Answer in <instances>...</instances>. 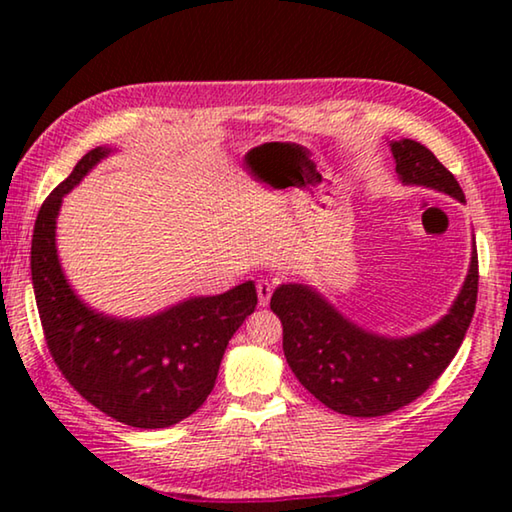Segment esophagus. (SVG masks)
I'll return each instance as SVG.
<instances>
[{"label": "esophagus", "instance_id": "34e87169", "mask_svg": "<svg viewBox=\"0 0 512 512\" xmlns=\"http://www.w3.org/2000/svg\"><path fill=\"white\" fill-rule=\"evenodd\" d=\"M257 296H259V307H266L268 300L273 296V282L271 280H259L257 282Z\"/></svg>", "mask_w": 512, "mask_h": 512}]
</instances>
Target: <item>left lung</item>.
<instances>
[{"instance_id":"8db88e82","label":"left lung","mask_w":512,"mask_h":512,"mask_svg":"<svg viewBox=\"0 0 512 512\" xmlns=\"http://www.w3.org/2000/svg\"><path fill=\"white\" fill-rule=\"evenodd\" d=\"M395 171L406 185H424L465 201L454 173L415 140L391 144ZM479 293V257L449 314L409 339L368 334L343 318L314 289L282 284L271 298L282 320V348L293 375L327 409L352 418L388 415L427 391L456 357L472 323Z\"/></svg>"}]
</instances>
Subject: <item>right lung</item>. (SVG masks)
<instances>
[{"mask_svg":"<svg viewBox=\"0 0 512 512\" xmlns=\"http://www.w3.org/2000/svg\"><path fill=\"white\" fill-rule=\"evenodd\" d=\"M108 149L83 155L45 203L31 241V280L47 348L83 400L137 429H164L192 415L212 393L228 341L257 307L253 282L192 298L144 320H117L83 305L56 255L63 196Z\"/></svg>","mask_w":512,"mask_h":512,"instance_id":"1","label":"right lung"}]
</instances>
